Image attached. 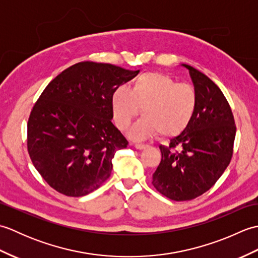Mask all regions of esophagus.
Here are the masks:
<instances>
[{"label":"esophagus","instance_id":"1","mask_svg":"<svg viewBox=\"0 0 258 258\" xmlns=\"http://www.w3.org/2000/svg\"><path fill=\"white\" fill-rule=\"evenodd\" d=\"M134 147H135V149L136 150H144V149H146V147H147V145L146 144H135L134 145Z\"/></svg>","mask_w":258,"mask_h":258}]
</instances>
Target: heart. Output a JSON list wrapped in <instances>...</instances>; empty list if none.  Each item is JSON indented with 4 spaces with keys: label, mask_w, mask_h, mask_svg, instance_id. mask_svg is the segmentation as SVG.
I'll return each mask as SVG.
<instances>
[{
    "label": "heart",
    "mask_w": 258,
    "mask_h": 258,
    "mask_svg": "<svg viewBox=\"0 0 258 258\" xmlns=\"http://www.w3.org/2000/svg\"><path fill=\"white\" fill-rule=\"evenodd\" d=\"M111 103L114 122L122 131L128 128L142 107L144 116L128 132L132 140L143 141L157 133L162 138H174L193 118L196 94L165 74L146 72L135 79L130 90L118 86Z\"/></svg>",
    "instance_id": "obj_1"
}]
</instances>
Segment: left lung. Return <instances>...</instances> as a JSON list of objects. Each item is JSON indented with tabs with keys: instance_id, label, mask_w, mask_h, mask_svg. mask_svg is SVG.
Returning <instances> with one entry per match:
<instances>
[{
	"instance_id": "obj_1",
	"label": "left lung",
	"mask_w": 258,
	"mask_h": 258,
	"mask_svg": "<svg viewBox=\"0 0 258 258\" xmlns=\"http://www.w3.org/2000/svg\"><path fill=\"white\" fill-rule=\"evenodd\" d=\"M196 94L193 118L179 135L160 145L162 160L153 185L173 201H189L217 182L233 155L236 133L227 100L214 82L187 64Z\"/></svg>"
}]
</instances>
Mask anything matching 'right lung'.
<instances>
[{
	"mask_svg": "<svg viewBox=\"0 0 258 258\" xmlns=\"http://www.w3.org/2000/svg\"><path fill=\"white\" fill-rule=\"evenodd\" d=\"M139 72L85 61L45 87L27 123V150L52 188L84 196L109 177L115 153L128 144L111 120L112 95Z\"/></svg>",
	"mask_w": 258,
	"mask_h": 258,
	"instance_id": "add662e5",
	"label": "right lung"
}]
</instances>
